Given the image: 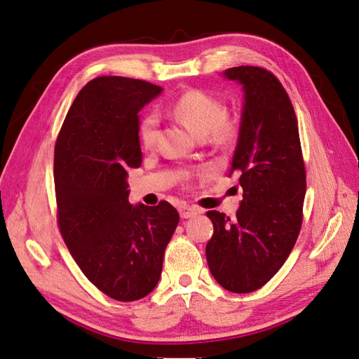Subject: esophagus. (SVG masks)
<instances>
[{"instance_id": "1", "label": "esophagus", "mask_w": 359, "mask_h": 359, "mask_svg": "<svg viewBox=\"0 0 359 359\" xmlns=\"http://www.w3.org/2000/svg\"><path fill=\"white\" fill-rule=\"evenodd\" d=\"M179 213H180V217L189 219V217H194L195 215H198L200 210L196 209V207H192V205H182L179 209Z\"/></svg>"}]
</instances>
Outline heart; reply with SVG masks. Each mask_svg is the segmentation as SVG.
<instances>
[{"label": "heart", "mask_w": 359, "mask_h": 359, "mask_svg": "<svg viewBox=\"0 0 359 359\" xmlns=\"http://www.w3.org/2000/svg\"><path fill=\"white\" fill-rule=\"evenodd\" d=\"M171 111L198 137H205L215 146H228L237 135V125L225 118V104L201 89H189L171 104ZM159 119L156 113L143 114L138 122V140L144 147H154L158 140Z\"/></svg>", "instance_id": "heart-1"}]
</instances>
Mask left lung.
Here are the masks:
<instances>
[{"instance_id": "8db88e82", "label": "left lung", "mask_w": 359, "mask_h": 359, "mask_svg": "<svg viewBox=\"0 0 359 359\" xmlns=\"http://www.w3.org/2000/svg\"><path fill=\"white\" fill-rule=\"evenodd\" d=\"M245 90L238 140L231 172L240 175L243 201L229 219L205 215L213 236L205 258L226 291L248 294L262 287L292 252L303 224L306 167L298 121L287 92L271 72L240 65L225 70Z\"/></svg>"}]
</instances>
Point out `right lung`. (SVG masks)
Instances as JSON below:
<instances>
[{"label": "right lung", "mask_w": 359, "mask_h": 359, "mask_svg": "<svg viewBox=\"0 0 359 359\" xmlns=\"http://www.w3.org/2000/svg\"><path fill=\"white\" fill-rule=\"evenodd\" d=\"M163 90L144 80L101 76L68 110L55 144L60 233L79 269L102 294L135 302L155 289L179 224L167 201L131 205L126 168L142 164L138 111Z\"/></svg>", "instance_id": "right-lung-1"}]
</instances>
